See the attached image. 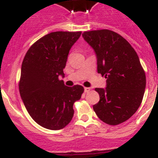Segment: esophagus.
Listing matches in <instances>:
<instances>
[{
    "label": "esophagus",
    "instance_id": "esophagus-1",
    "mask_svg": "<svg viewBox=\"0 0 158 158\" xmlns=\"http://www.w3.org/2000/svg\"><path fill=\"white\" fill-rule=\"evenodd\" d=\"M90 88H88V87H85V89H84V91H85V93H87V92H89V91H90Z\"/></svg>",
    "mask_w": 158,
    "mask_h": 158
}]
</instances>
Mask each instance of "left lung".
<instances>
[{
    "mask_svg": "<svg viewBox=\"0 0 158 158\" xmlns=\"http://www.w3.org/2000/svg\"><path fill=\"white\" fill-rule=\"evenodd\" d=\"M82 36L96 54L98 73L107 79L106 89H95L100 100L94 111L105 123L119 125L130 118L142 102L144 70L135 49L118 33L98 30L84 32Z\"/></svg>",
    "mask_w": 158,
    "mask_h": 158,
    "instance_id": "obj_1",
    "label": "left lung"
}]
</instances>
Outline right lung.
Returning <instances> with one entry per match:
<instances>
[{
  "label": "right lung",
  "instance_id": "add662e5",
  "mask_svg": "<svg viewBox=\"0 0 158 158\" xmlns=\"http://www.w3.org/2000/svg\"><path fill=\"white\" fill-rule=\"evenodd\" d=\"M82 32H52L38 40L27 52L19 82L20 96L32 118L49 130H60L71 122L73 104L84 88L68 87L64 77L69 52Z\"/></svg>",
  "mask_w": 158,
  "mask_h": 158
}]
</instances>
